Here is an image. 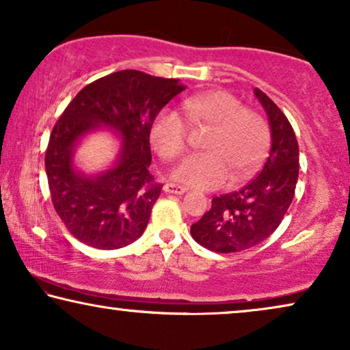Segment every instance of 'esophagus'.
<instances>
[{"label": "esophagus", "mask_w": 350, "mask_h": 350, "mask_svg": "<svg viewBox=\"0 0 350 350\" xmlns=\"http://www.w3.org/2000/svg\"><path fill=\"white\" fill-rule=\"evenodd\" d=\"M165 192L174 193V195H183V193L187 192V189L183 187V185H178V184H166L165 185Z\"/></svg>", "instance_id": "obj_1"}]
</instances>
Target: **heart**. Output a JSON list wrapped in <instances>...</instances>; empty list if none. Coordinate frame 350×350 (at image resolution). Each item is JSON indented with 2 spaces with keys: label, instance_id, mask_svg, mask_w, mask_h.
I'll use <instances>...</instances> for the list:
<instances>
[{
  "label": "heart",
  "instance_id": "1",
  "mask_svg": "<svg viewBox=\"0 0 350 350\" xmlns=\"http://www.w3.org/2000/svg\"><path fill=\"white\" fill-rule=\"evenodd\" d=\"M190 123L211 124L204 153H193L172 171L176 183L209 190L235 179L246 178L262 160L269 146V128L262 116L246 110L227 91H206L184 100ZM180 111L163 109L150 126V141L158 155L174 160L189 142V121Z\"/></svg>",
  "mask_w": 350,
  "mask_h": 350
}]
</instances>
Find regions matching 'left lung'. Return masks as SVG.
<instances>
[{"mask_svg": "<svg viewBox=\"0 0 350 350\" xmlns=\"http://www.w3.org/2000/svg\"><path fill=\"white\" fill-rule=\"evenodd\" d=\"M270 126V150L262 170L237 192L214 197L211 209L190 227L198 245L214 253H237L269 239L280 226L295 197L299 147L283 111L254 90Z\"/></svg>", "mask_w": 350, "mask_h": 350, "instance_id": "8db88e82", "label": "left lung"}]
</instances>
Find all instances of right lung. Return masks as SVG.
<instances>
[{
	"mask_svg": "<svg viewBox=\"0 0 350 350\" xmlns=\"http://www.w3.org/2000/svg\"><path fill=\"white\" fill-rule=\"evenodd\" d=\"M183 91L179 80L121 70L85 86L67 105L51 133L44 165L55 213L75 239L116 250L144 234L163 187L148 171L152 121ZM97 129L122 142L107 170L88 175L74 163V152Z\"/></svg>",
	"mask_w": 350,
	"mask_h": 350,
	"instance_id": "obj_1",
	"label": "right lung"
}]
</instances>
